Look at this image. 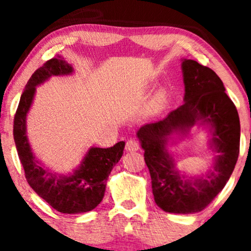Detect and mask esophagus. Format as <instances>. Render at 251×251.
Segmentation results:
<instances>
[{
  "label": "esophagus",
  "mask_w": 251,
  "mask_h": 251,
  "mask_svg": "<svg viewBox=\"0 0 251 251\" xmlns=\"http://www.w3.org/2000/svg\"><path fill=\"white\" fill-rule=\"evenodd\" d=\"M126 151L127 152H133V151H138L139 150V143L134 139H129L126 143Z\"/></svg>",
  "instance_id": "obj_1"
}]
</instances>
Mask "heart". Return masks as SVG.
<instances>
[{
    "mask_svg": "<svg viewBox=\"0 0 251 251\" xmlns=\"http://www.w3.org/2000/svg\"><path fill=\"white\" fill-rule=\"evenodd\" d=\"M163 98H164V93H163V92H159V93H158V96H157V101H162Z\"/></svg>",
    "mask_w": 251,
    "mask_h": 251,
    "instance_id": "obj_1",
    "label": "heart"
}]
</instances>
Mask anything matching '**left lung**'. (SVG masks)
<instances>
[{
	"instance_id": "left-lung-1",
	"label": "left lung",
	"mask_w": 251,
	"mask_h": 251,
	"mask_svg": "<svg viewBox=\"0 0 251 251\" xmlns=\"http://www.w3.org/2000/svg\"><path fill=\"white\" fill-rule=\"evenodd\" d=\"M184 103L164 118L137 131L150 170L154 201L171 214H195L211 203L234 171L240 153L241 126L237 109L226 96L220 76L195 60H181ZM194 126L210 133L214 160L205 174L186 175L177 169L168 145L185 137Z\"/></svg>"
}]
</instances>
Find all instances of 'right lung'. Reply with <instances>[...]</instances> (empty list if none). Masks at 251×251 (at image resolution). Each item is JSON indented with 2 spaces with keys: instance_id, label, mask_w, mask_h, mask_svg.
<instances>
[{
  "instance_id": "obj_1",
  "label": "right lung",
  "mask_w": 251,
  "mask_h": 251,
  "mask_svg": "<svg viewBox=\"0 0 251 251\" xmlns=\"http://www.w3.org/2000/svg\"><path fill=\"white\" fill-rule=\"evenodd\" d=\"M74 73V68L61 57L48 60L28 80L14 118V140L25 169V179L42 200L62 214H82L96 209L102 201L106 181L124 153L125 142L113 148H89L80 165L70 174H57L46 168L33 153L27 135V116L33 105L37 86L51 76Z\"/></svg>"
}]
</instances>
